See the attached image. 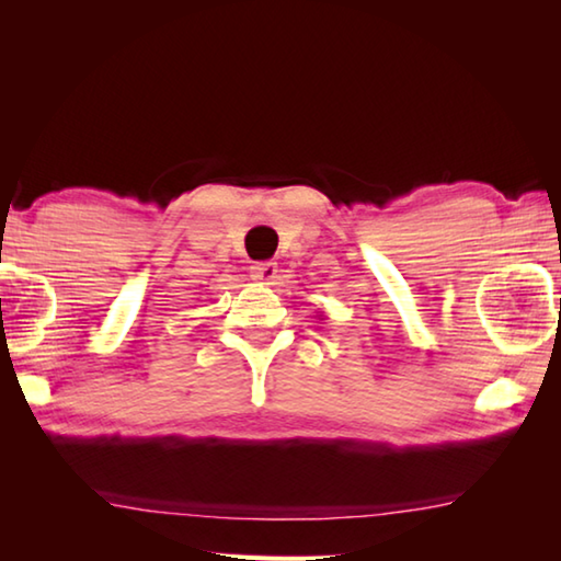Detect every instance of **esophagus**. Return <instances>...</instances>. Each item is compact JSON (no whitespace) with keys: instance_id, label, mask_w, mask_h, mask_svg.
Masks as SVG:
<instances>
[{"instance_id":"34e87169","label":"esophagus","mask_w":561,"mask_h":561,"mask_svg":"<svg viewBox=\"0 0 561 561\" xmlns=\"http://www.w3.org/2000/svg\"><path fill=\"white\" fill-rule=\"evenodd\" d=\"M277 274H279L277 262H254L252 264V279H257L260 284H274Z\"/></svg>"}]
</instances>
